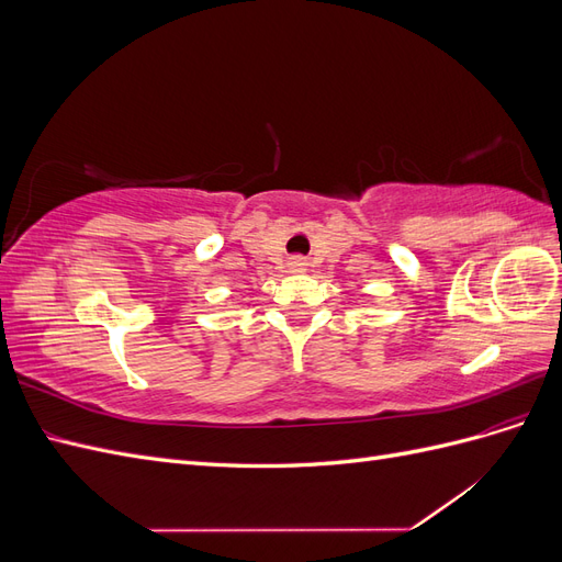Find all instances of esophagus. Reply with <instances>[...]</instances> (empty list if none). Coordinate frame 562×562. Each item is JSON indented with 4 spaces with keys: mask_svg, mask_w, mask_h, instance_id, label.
<instances>
[{
    "mask_svg": "<svg viewBox=\"0 0 562 562\" xmlns=\"http://www.w3.org/2000/svg\"><path fill=\"white\" fill-rule=\"evenodd\" d=\"M302 267H304V260H302V258H293V260H291V269L297 271V269H302Z\"/></svg>",
    "mask_w": 562,
    "mask_h": 562,
    "instance_id": "esophagus-1",
    "label": "esophagus"
}]
</instances>
